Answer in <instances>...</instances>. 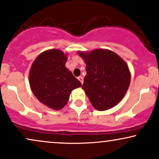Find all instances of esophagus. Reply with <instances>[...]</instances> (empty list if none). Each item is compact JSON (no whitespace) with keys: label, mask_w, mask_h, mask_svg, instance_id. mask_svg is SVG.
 <instances>
[{"label":"esophagus","mask_w":159,"mask_h":159,"mask_svg":"<svg viewBox=\"0 0 159 159\" xmlns=\"http://www.w3.org/2000/svg\"><path fill=\"white\" fill-rule=\"evenodd\" d=\"M78 79L79 80V81L81 82V83L82 84H83V82H84V78L82 77V76H79V77L78 78Z\"/></svg>","instance_id":"1"}]
</instances>
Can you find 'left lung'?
I'll list each match as a JSON object with an SVG mask.
<instances>
[{
  "mask_svg": "<svg viewBox=\"0 0 159 159\" xmlns=\"http://www.w3.org/2000/svg\"><path fill=\"white\" fill-rule=\"evenodd\" d=\"M87 75L82 89L95 110L104 111L117 105L129 87L131 74L126 62L114 52L96 49L78 51Z\"/></svg>",
  "mask_w": 159,
  "mask_h": 159,
  "instance_id": "left-lung-1",
  "label": "left lung"
}]
</instances>
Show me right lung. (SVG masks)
<instances>
[{"instance_id": "add662e5", "label": "right lung", "mask_w": 159, "mask_h": 159, "mask_svg": "<svg viewBox=\"0 0 159 159\" xmlns=\"http://www.w3.org/2000/svg\"><path fill=\"white\" fill-rule=\"evenodd\" d=\"M67 55L58 49L46 50L35 58L29 73L31 90L49 108L60 110L67 104L70 93L81 83L65 66Z\"/></svg>"}]
</instances>
